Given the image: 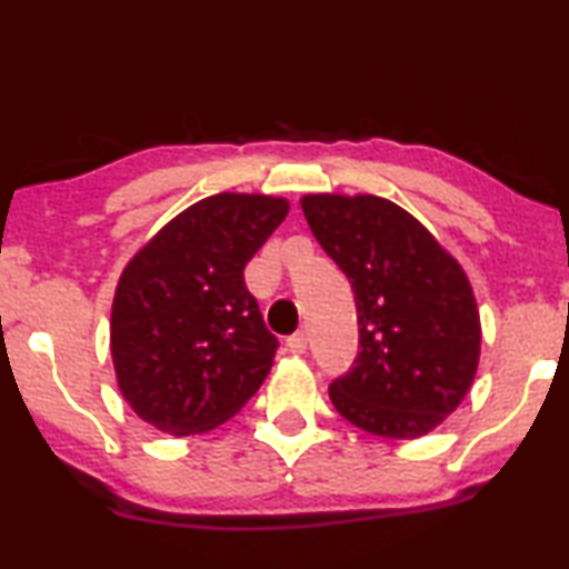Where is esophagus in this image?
Listing matches in <instances>:
<instances>
[{
	"mask_svg": "<svg viewBox=\"0 0 569 569\" xmlns=\"http://www.w3.org/2000/svg\"><path fill=\"white\" fill-rule=\"evenodd\" d=\"M286 346H288V350H291V353L301 356L303 350H307V335H303V332H296V335H291V338L286 340Z\"/></svg>",
	"mask_w": 569,
	"mask_h": 569,
	"instance_id": "1",
	"label": "esophagus"
}]
</instances>
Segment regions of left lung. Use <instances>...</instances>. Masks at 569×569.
<instances>
[{
  "label": "left lung",
  "mask_w": 569,
  "mask_h": 569,
  "mask_svg": "<svg viewBox=\"0 0 569 569\" xmlns=\"http://www.w3.org/2000/svg\"><path fill=\"white\" fill-rule=\"evenodd\" d=\"M301 211L356 293L361 353L332 381L342 418L381 438H420L469 395L482 325L461 262L402 206L309 193Z\"/></svg>",
  "instance_id": "1"
}]
</instances>
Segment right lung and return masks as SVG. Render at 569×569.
I'll return each mask as SVG.
<instances>
[{
    "mask_svg": "<svg viewBox=\"0 0 569 569\" xmlns=\"http://www.w3.org/2000/svg\"><path fill=\"white\" fill-rule=\"evenodd\" d=\"M288 208L281 196H208L126 262L110 307V356L123 399L151 428L206 433L266 381L278 342L247 291L244 266Z\"/></svg>",
    "mask_w": 569,
    "mask_h": 569,
    "instance_id": "obj_1",
    "label": "right lung"
}]
</instances>
